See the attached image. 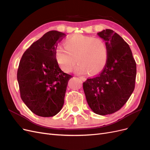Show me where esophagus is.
Returning <instances> with one entry per match:
<instances>
[{
    "label": "esophagus",
    "mask_w": 150,
    "mask_h": 150,
    "mask_svg": "<svg viewBox=\"0 0 150 150\" xmlns=\"http://www.w3.org/2000/svg\"><path fill=\"white\" fill-rule=\"evenodd\" d=\"M79 78L81 80L83 81H86V78H84V77H83V76H79Z\"/></svg>",
    "instance_id": "esophagus-1"
}]
</instances>
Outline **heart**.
<instances>
[{
	"instance_id": "b5f03b06",
	"label": "heart",
	"mask_w": 150,
	"mask_h": 150,
	"mask_svg": "<svg viewBox=\"0 0 150 150\" xmlns=\"http://www.w3.org/2000/svg\"><path fill=\"white\" fill-rule=\"evenodd\" d=\"M54 56L59 66L66 72L73 70L77 61V73L88 71L93 75L99 73L106 66L108 51L105 42L101 39L75 34L65 40L64 47L60 45L56 47Z\"/></svg>"
}]
</instances>
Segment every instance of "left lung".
Masks as SVG:
<instances>
[{
	"label": "left lung",
	"instance_id": "8db88e82",
	"mask_svg": "<svg viewBox=\"0 0 150 150\" xmlns=\"http://www.w3.org/2000/svg\"><path fill=\"white\" fill-rule=\"evenodd\" d=\"M98 35L107 46L108 61L100 74L83 83V89L91 110L107 115L120 110L133 93L137 64L129 45L120 35L106 29Z\"/></svg>",
	"mask_w": 150,
	"mask_h": 150
}]
</instances>
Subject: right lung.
<instances>
[{"instance_id":"right-lung-1","label":"right lung","mask_w":150,"mask_h":150,"mask_svg":"<svg viewBox=\"0 0 150 150\" xmlns=\"http://www.w3.org/2000/svg\"><path fill=\"white\" fill-rule=\"evenodd\" d=\"M66 34L51 30L26 50L17 70L21 97L35 115L55 116L64 103L69 80L72 76L63 72L56 61L57 42Z\"/></svg>"}]
</instances>
